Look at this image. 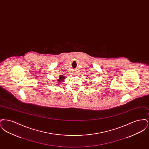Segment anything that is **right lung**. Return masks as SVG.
<instances>
[{
	"mask_svg": "<svg viewBox=\"0 0 149 149\" xmlns=\"http://www.w3.org/2000/svg\"><path fill=\"white\" fill-rule=\"evenodd\" d=\"M60 79H59V80H58V81H63V79H64V77H63V76H60Z\"/></svg>",
	"mask_w": 149,
	"mask_h": 149,
	"instance_id": "right-lung-1",
	"label": "right lung"
}]
</instances>
